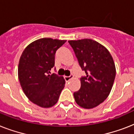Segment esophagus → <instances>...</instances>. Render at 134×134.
<instances>
[{"label": "esophagus", "instance_id": "obj_1", "mask_svg": "<svg viewBox=\"0 0 134 134\" xmlns=\"http://www.w3.org/2000/svg\"><path fill=\"white\" fill-rule=\"evenodd\" d=\"M73 77H74V76L71 75H71L69 76H65V77H64V78H65V81H66L67 82V81H69V80H71V79H72V78H73Z\"/></svg>", "mask_w": 134, "mask_h": 134}]
</instances>
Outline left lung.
<instances>
[{"mask_svg": "<svg viewBox=\"0 0 134 134\" xmlns=\"http://www.w3.org/2000/svg\"><path fill=\"white\" fill-rule=\"evenodd\" d=\"M86 76L81 79V88L74 93L76 104L86 109L102 104L109 95L116 69L108 49L91 39L68 41Z\"/></svg>", "mask_w": 134, "mask_h": 134, "instance_id": "left-lung-1", "label": "left lung"}]
</instances>
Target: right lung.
I'll list each match as a JSON object with an SVG mask.
<instances>
[{
	"label": "right lung",
	"mask_w": 134,
	"mask_h": 134,
	"mask_svg": "<svg viewBox=\"0 0 134 134\" xmlns=\"http://www.w3.org/2000/svg\"><path fill=\"white\" fill-rule=\"evenodd\" d=\"M65 42L55 39H39L26 46L20 57V85L28 99L40 107L54 106L65 87L63 76L49 74L54 67L57 49Z\"/></svg>",
	"instance_id": "right-lung-1"
}]
</instances>
